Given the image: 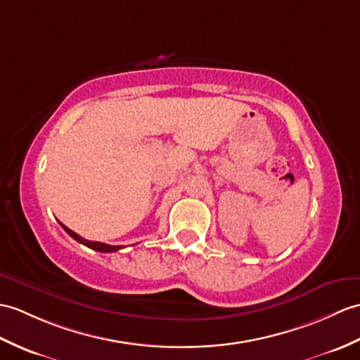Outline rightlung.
<instances>
[{"label":"right lung","mask_w":360,"mask_h":360,"mask_svg":"<svg viewBox=\"0 0 360 360\" xmlns=\"http://www.w3.org/2000/svg\"><path fill=\"white\" fill-rule=\"evenodd\" d=\"M60 224H61V222H60ZM61 227H63L67 233H69V235H70L75 240H78L79 244L86 245V247L91 248V250H96V252H101V253H113V252H118V250H121V248H122L121 245H108V244H104V242L87 240V239H84V238H81L79 235H77V233L72 231L70 229H67L64 224H61Z\"/></svg>","instance_id":"obj_1"}]
</instances>
